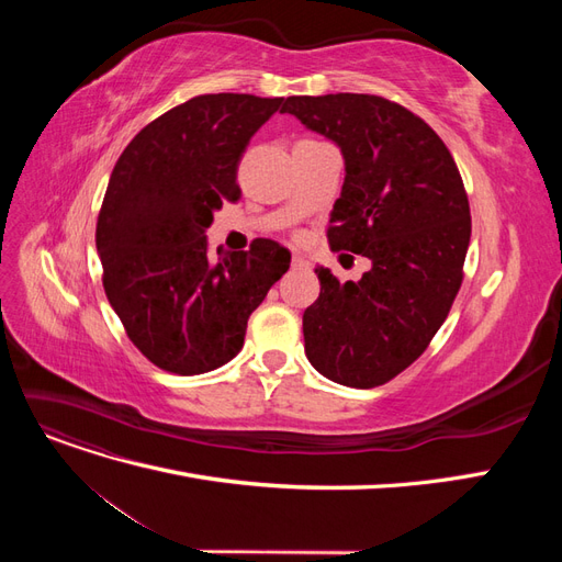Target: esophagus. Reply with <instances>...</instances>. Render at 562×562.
Wrapping results in <instances>:
<instances>
[{"label": "esophagus", "instance_id": "34e87169", "mask_svg": "<svg viewBox=\"0 0 562 562\" xmlns=\"http://www.w3.org/2000/svg\"><path fill=\"white\" fill-rule=\"evenodd\" d=\"M291 265H293L295 269H307V267H310V260H307V258H302V255H293V258H291Z\"/></svg>", "mask_w": 562, "mask_h": 562}]
</instances>
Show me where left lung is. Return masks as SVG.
I'll return each instance as SVG.
<instances>
[{
    "instance_id": "left-lung-1",
    "label": "left lung",
    "mask_w": 562,
    "mask_h": 562,
    "mask_svg": "<svg viewBox=\"0 0 562 562\" xmlns=\"http://www.w3.org/2000/svg\"><path fill=\"white\" fill-rule=\"evenodd\" d=\"M281 112L342 149L328 244L372 262L356 283L314 269L321 293L302 316L304 351L337 384H386L429 347L462 288L471 239L462 176L438 133L382 95H291Z\"/></svg>"
}]
</instances>
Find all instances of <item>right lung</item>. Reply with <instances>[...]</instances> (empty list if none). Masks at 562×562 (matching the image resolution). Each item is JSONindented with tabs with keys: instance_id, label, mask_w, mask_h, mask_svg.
Returning <instances> with one entry per match:
<instances>
[{
	"instance_id": "right-lung-1",
	"label": "right lung",
	"mask_w": 562,
	"mask_h": 562,
	"mask_svg": "<svg viewBox=\"0 0 562 562\" xmlns=\"http://www.w3.org/2000/svg\"><path fill=\"white\" fill-rule=\"evenodd\" d=\"M283 98L209 93L164 112L126 145L98 213L103 288L131 342L176 375H201L244 347L250 314L291 267L271 239L213 260V211L239 201L241 155Z\"/></svg>"
}]
</instances>
